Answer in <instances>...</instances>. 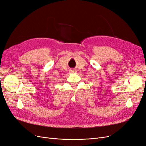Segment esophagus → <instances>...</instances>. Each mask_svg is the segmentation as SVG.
Segmentation results:
<instances>
[{
  "label": "esophagus",
  "instance_id": "esophagus-1",
  "mask_svg": "<svg viewBox=\"0 0 146 146\" xmlns=\"http://www.w3.org/2000/svg\"><path fill=\"white\" fill-rule=\"evenodd\" d=\"M69 72H70V73H76V70L75 69H70V70H69Z\"/></svg>",
  "mask_w": 146,
  "mask_h": 146
}]
</instances>
